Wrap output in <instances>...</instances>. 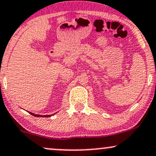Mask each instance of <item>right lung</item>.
Listing matches in <instances>:
<instances>
[{
    "label": "right lung",
    "mask_w": 156,
    "mask_h": 156,
    "mask_svg": "<svg viewBox=\"0 0 156 156\" xmlns=\"http://www.w3.org/2000/svg\"><path fill=\"white\" fill-rule=\"evenodd\" d=\"M30 114H32V116H37V117H40V116H42V117H50L51 116V115H45V116H41V115H36V114H34V113H32L30 112Z\"/></svg>",
    "instance_id": "1"
}]
</instances>
